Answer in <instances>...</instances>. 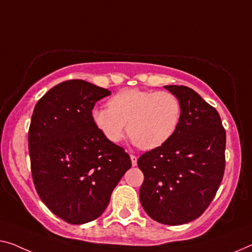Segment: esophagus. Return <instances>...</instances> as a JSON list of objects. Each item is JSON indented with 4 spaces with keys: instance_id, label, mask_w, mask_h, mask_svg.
Here are the masks:
<instances>
[{
    "instance_id": "1",
    "label": "esophagus",
    "mask_w": 252,
    "mask_h": 252,
    "mask_svg": "<svg viewBox=\"0 0 252 252\" xmlns=\"http://www.w3.org/2000/svg\"><path fill=\"white\" fill-rule=\"evenodd\" d=\"M130 158H131V163H132V166H136V165H137V156L130 155Z\"/></svg>"
}]
</instances>
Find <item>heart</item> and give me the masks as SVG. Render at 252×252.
Returning a JSON list of instances; mask_svg holds the SVG:
<instances>
[{
  "label": "heart",
  "mask_w": 252,
  "mask_h": 252,
  "mask_svg": "<svg viewBox=\"0 0 252 252\" xmlns=\"http://www.w3.org/2000/svg\"><path fill=\"white\" fill-rule=\"evenodd\" d=\"M181 102L170 92L123 89L108 100V107H94L92 121L110 142L127 134L139 148L150 150L167 142L181 121Z\"/></svg>",
  "instance_id": "heart-1"
}]
</instances>
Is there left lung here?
<instances>
[{"label":"left lung","mask_w":252,"mask_h":252,"mask_svg":"<svg viewBox=\"0 0 252 252\" xmlns=\"http://www.w3.org/2000/svg\"><path fill=\"white\" fill-rule=\"evenodd\" d=\"M181 102L175 133L139 157L140 202L156 222L181 225L207 209L223 180L226 133L215 108L193 89L165 86Z\"/></svg>","instance_id":"left-lung-1"}]
</instances>
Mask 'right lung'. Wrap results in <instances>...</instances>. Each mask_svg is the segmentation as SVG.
Wrapping results in <instances>:
<instances>
[{
	"label": "right lung",
	"mask_w": 252,
	"mask_h": 252,
	"mask_svg": "<svg viewBox=\"0 0 252 252\" xmlns=\"http://www.w3.org/2000/svg\"><path fill=\"white\" fill-rule=\"evenodd\" d=\"M110 90L66 80L37 102L28 131L32 176L47 208L69 224L96 220L131 167L130 156L106 140L92 121L97 100Z\"/></svg>",
	"instance_id": "add662e5"
}]
</instances>
